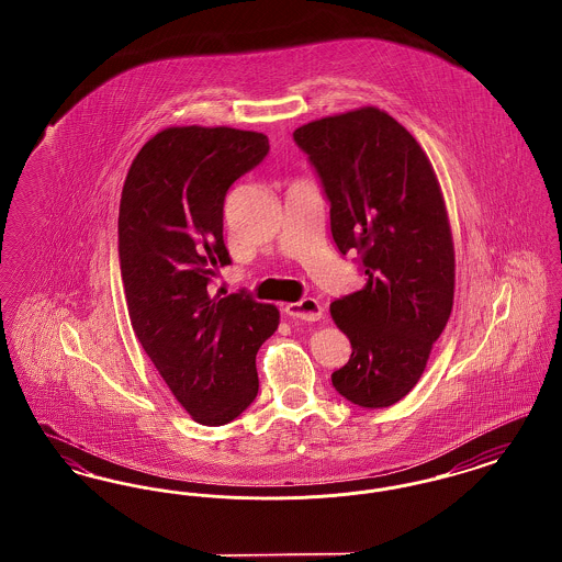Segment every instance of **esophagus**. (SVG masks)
<instances>
[{"label": "esophagus", "instance_id": "34e87169", "mask_svg": "<svg viewBox=\"0 0 562 562\" xmlns=\"http://www.w3.org/2000/svg\"><path fill=\"white\" fill-rule=\"evenodd\" d=\"M284 314L293 321L316 322L321 321L322 305L314 296H303L296 303L284 305Z\"/></svg>", "mask_w": 562, "mask_h": 562}]
</instances>
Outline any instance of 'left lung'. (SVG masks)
Returning <instances> with one entry per match:
<instances>
[{"mask_svg":"<svg viewBox=\"0 0 562 562\" xmlns=\"http://www.w3.org/2000/svg\"><path fill=\"white\" fill-rule=\"evenodd\" d=\"M330 202L341 255L358 250L364 289L330 303L348 335L335 390L362 408L404 398L426 371L454 293L453 236L426 151L376 108L322 117L293 133Z\"/></svg>","mask_w":562,"mask_h":562,"instance_id":"1","label":"left lung"}]
</instances>
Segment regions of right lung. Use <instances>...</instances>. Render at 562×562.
I'll return each instance as SVG.
<instances>
[{
	"instance_id": "right-lung-1",
	"label": "right lung",
	"mask_w": 562,
	"mask_h": 562,
	"mask_svg": "<svg viewBox=\"0 0 562 562\" xmlns=\"http://www.w3.org/2000/svg\"><path fill=\"white\" fill-rule=\"evenodd\" d=\"M268 151L266 134L172 126L143 145L122 189L117 252L134 335L202 426L229 424L257 398L255 358L280 322L244 291L209 289L232 263L227 189Z\"/></svg>"
}]
</instances>
